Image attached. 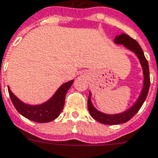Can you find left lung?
<instances>
[{
    "label": "left lung",
    "instance_id": "1",
    "mask_svg": "<svg viewBox=\"0 0 158 158\" xmlns=\"http://www.w3.org/2000/svg\"><path fill=\"white\" fill-rule=\"evenodd\" d=\"M116 44H122L127 48V49L131 50V52L135 53L139 58V61L141 63V67H142V71H143V88L141 89V94L135 101V103L131 107L124 112L119 113V114H115V115H108L105 114L102 112L99 111L98 110L94 108L93 104L91 102V93L89 92L88 99V110L89 111V114L94 120L99 121L100 123L105 124V125H118V124H122L127 122L131 119L134 115L138 112V110L141 109V107L143 105L146 98L148 96V90L150 87V74H149V66H148V62L147 58H145L144 52L141 49V46L139 43L130 37L129 35L122 34L116 36L114 39Z\"/></svg>",
    "mask_w": 158,
    "mask_h": 158
}]
</instances>
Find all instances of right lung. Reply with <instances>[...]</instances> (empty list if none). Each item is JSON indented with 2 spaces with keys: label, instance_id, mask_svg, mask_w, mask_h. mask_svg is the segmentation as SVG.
<instances>
[{
  "label": "right lung",
  "instance_id": "obj_1",
  "mask_svg": "<svg viewBox=\"0 0 158 158\" xmlns=\"http://www.w3.org/2000/svg\"><path fill=\"white\" fill-rule=\"evenodd\" d=\"M73 83V80H70L63 84L56 91L55 94L51 97V99L43 104L37 106H31L23 103L10 91L9 87L8 92L12 104L21 115L30 121L38 123H46L55 120L61 113L64 106L66 93Z\"/></svg>",
  "mask_w": 158,
  "mask_h": 158
}]
</instances>
